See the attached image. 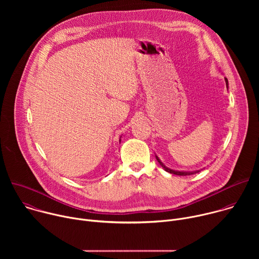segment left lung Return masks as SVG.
Listing matches in <instances>:
<instances>
[{
  "mask_svg": "<svg viewBox=\"0 0 259 259\" xmlns=\"http://www.w3.org/2000/svg\"><path fill=\"white\" fill-rule=\"evenodd\" d=\"M225 81H226V84H227V88H229V81H228V79L227 78H225ZM156 159H157V161L159 162V164L164 168V170L165 171H167V172H169V173H171V174H175V175H180V176H187V175H192V174H196V173H199V172H201V170H196V171H178V170H173V169H170V168H168L167 166H165L164 164H163V162L160 160V158L156 155Z\"/></svg>",
  "mask_w": 259,
  "mask_h": 259,
  "instance_id": "1",
  "label": "left lung"
}]
</instances>
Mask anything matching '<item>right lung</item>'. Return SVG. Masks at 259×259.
I'll return each mask as SVG.
<instances>
[{
	"instance_id": "add662e5",
	"label": "right lung",
	"mask_w": 259,
	"mask_h": 259,
	"mask_svg": "<svg viewBox=\"0 0 259 259\" xmlns=\"http://www.w3.org/2000/svg\"><path fill=\"white\" fill-rule=\"evenodd\" d=\"M121 137H122V136H120V139H119V142H121Z\"/></svg>"
}]
</instances>
